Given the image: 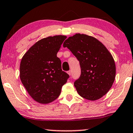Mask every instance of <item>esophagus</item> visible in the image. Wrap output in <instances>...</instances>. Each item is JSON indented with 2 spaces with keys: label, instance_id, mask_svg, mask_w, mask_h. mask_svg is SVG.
Wrapping results in <instances>:
<instances>
[{
  "label": "esophagus",
  "instance_id": "34e87169",
  "mask_svg": "<svg viewBox=\"0 0 133 133\" xmlns=\"http://www.w3.org/2000/svg\"><path fill=\"white\" fill-rule=\"evenodd\" d=\"M67 72H68V74L70 76L71 75V70H69Z\"/></svg>",
  "mask_w": 133,
  "mask_h": 133
}]
</instances>
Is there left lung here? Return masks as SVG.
Here are the masks:
<instances>
[{"label": "left lung", "instance_id": "1", "mask_svg": "<svg viewBox=\"0 0 133 133\" xmlns=\"http://www.w3.org/2000/svg\"><path fill=\"white\" fill-rule=\"evenodd\" d=\"M79 61L81 74L74 85L80 96L90 101L103 97L116 77L114 59L106 47L92 36L76 34L64 42Z\"/></svg>", "mask_w": 133, "mask_h": 133}]
</instances>
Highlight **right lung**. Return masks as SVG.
Returning <instances> with one entry per match:
<instances>
[{"mask_svg":"<svg viewBox=\"0 0 133 133\" xmlns=\"http://www.w3.org/2000/svg\"><path fill=\"white\" fill-rule=\"evenodd\" d=\"M65 36H54L37 42L23 56L20 78L28 94L37 102L46 104L55 101L69 75L63 71L57 54Z\"/></svg>","mask_w":133,"mask_h":133,"instance_id":"add662e5","label":"right lung"}]
</instances>
